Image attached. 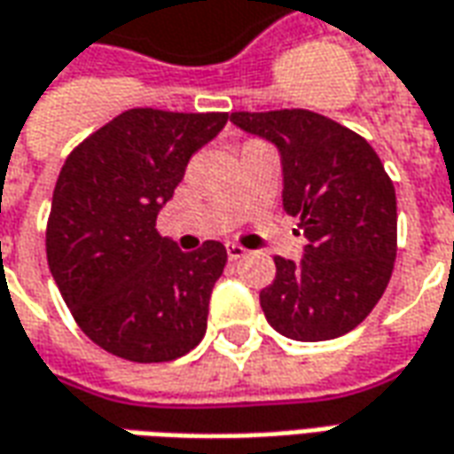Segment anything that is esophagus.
<instances>
[{"instance_id": "obj_1", "label": "esophagus", "mask_w": 454, "mask_h": 454, "mask_svg": "<svg viewBox=\"0 0 454 454\" xmlns=\"http://www.w3.org/2000/svg\"><path fill=\"white\" fill-rule=\"evenodd\" d=\"M226 253H228V260H240L248 255V250L243 248V246H238V243H228Z\"/></svg>"}]
</instances>
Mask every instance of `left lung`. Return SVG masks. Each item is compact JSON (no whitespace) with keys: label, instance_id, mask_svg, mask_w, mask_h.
Returning <instances> with one entry per match:
<instances>
[{"label":"left lung","instance_id":"obj_1","mask_svg":"<svg viewBox=\"0 0 454 454\" xmlns=\"http://www.w3.org/2000/svg\"><path fill=\"white\" fill-rule=\"evenodd\" d=\"M272 142L282 161V208L307 238L300 262L275 255L260 307L275 332L326 341L359 326L381 300L395 260V189L366 139L312 110L231 113Z\"/></svg>","mask_w":454,"mask_h":454}]
</instances>
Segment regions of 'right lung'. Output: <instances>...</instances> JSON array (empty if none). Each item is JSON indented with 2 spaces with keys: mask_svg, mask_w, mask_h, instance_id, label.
<instances>
[{
  "mask_svg": "<svg viewBox=\"0 0 454 454\" xmlns=\"http://www.w3.org/2000/svg\"><path fill=\"white\" fill-rule=\"evenodd\" d=\"M228 113L135 107L68 154L51 201L46 258L73 319L120 359H179L204 339L211 290L226 248L192 253L157 233L192 154Z\"/></svg>",
  "mask_w": 454,
  "mask_h": 454,
  "instance_id": "right-lung-1",
  "label": "right lung"
}]
</instances>
